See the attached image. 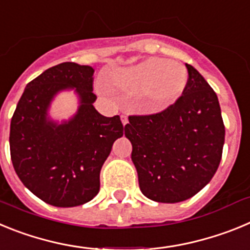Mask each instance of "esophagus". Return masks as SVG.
<instances>
[{
  "label": "esophagus",
  "mask_w": 250,
  "mask_h": 250,
  "mask_svg": "<svg viewBox=\"0 0 250 250\" xmlns=\"http://www.w3.org/2000/svg\"><path fill=\"white\" fill-rule=\"evenodd\" d=\"M121 121H123L124 125H126V124L129 123V119H127L126 115H121Z\"/></svg>",
  "instance_id": "34e87169"
}]
</instances>
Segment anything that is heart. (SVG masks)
<instances>
[{
  "label": "heart",
  "instance_id": "obj_1",
  "mask_svg": "<svg viewBox=\"0 0 250 250\" xmlns=\"http://www.w3.org/2000/svg\"><path fill=\"white\" fill-rule=\"evenodd\" d=\"M115 81L129 92H144L141 110L154 114L167 109L182 96L188 83V71L180 63L151 57L121 70Z\"/></svg>",
  "mask_w": 250,
  "mask_h": 250
}]
</instances>
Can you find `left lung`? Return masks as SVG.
Instances as JSON below:
<instances>
[{
    "label": "left lung",
    "mask_w": 250,
    "mask_h": 250,
    "mask_svg": "<svg viewBox=\"0 0 250 250\" xmlns=\"http://www.w3.org/2000/svg\"><path fill=\"white\" fill-rule=\"evenodd\" d=\"M183 95L156 114L130 115L125 136L141 193L179 203L199 193L219 167L225 127L216 94L190 65Z\"/></svg>",
    "instance_id": "obj_1"
}]
</instances>
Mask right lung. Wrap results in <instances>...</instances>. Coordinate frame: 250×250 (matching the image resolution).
<instances>
[{
	"label": "right lung",
	"mask_w": 250,
	"mask_h": 250,
	"mask_svg": "<svg viewBox=\"0 0 250 250\" xmlns=\"http://www.w3.org/2000/svg\"><path fill=\"white\" fill-rule=\"evenodd\" d=\"M94 68L63 62L27 83L13 112L10 151L20 180L54 207H77L100 190V170L112 144L124 134L120 116L96 111ZM75 87L82 105L75 118L56 125L47 120L49 101L60 89Z\"/></svg>",
	"instance_id": "1"
}]
</instances>
